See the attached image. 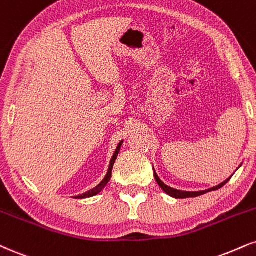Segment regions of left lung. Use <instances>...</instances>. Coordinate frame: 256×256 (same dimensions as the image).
<instances>
[{
	"instance_id": "1",
	"label": "left lung",
	"mask_w": 256,
	"mask_h": 256,
	"mask_svg": "<svg viewBox=\"0 0 256 256\" xmlns=\"http://www.w3.org/2000/svg\"><path fill=\"white\" fill-rule=\"evenodd\" d=\"M154 176H155V180L158 181V186L161 187V188H162L163 190H164V192L167 193L168 196H173V198H176V199L194 198V196H202V194H205V193H208V192H211V190H217L222 188V187H223L224 184H226L228 182V181H229L230 178H232V176H230L229 178H226V180L224 181V182H222L220 184H218V186H216V187H212V188H210V190H199V192H186V190H178L172 188V187L167 186V184H166L164 182H163V181H161V178H158V175L156 174L155 169H154Z\"/></svg>"
}]
</instances>
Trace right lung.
<instances>
[{"instance_id":"obj_1","label":"right lung","mask_w":256,"mask_h":256,"mask_svg":"<svg viewBox=\"0 0 256 256\" xmlns=\"http://www.w3.org/2000/svg\"><path fill=\"white\" fill-rule=\"evenodd\" d=\"M122 140L120 142V143L118 144V146H116V152H114V154H113V156H112V160H110V167H108V172H107V174H106V176L104 178V180L101 181L100 184H98L96 187H94L93 190H88V192H86V193H83V194H80V196H74V198H76V199H83V198H90V196H96V194H98V193L101 192V190H104V187L106 186L107 184H108V181L110 180V176H112V169H113V164H114V162H116V156H118V154H119V152H120V146H122Z\"/></svg>"}]
</instances>
